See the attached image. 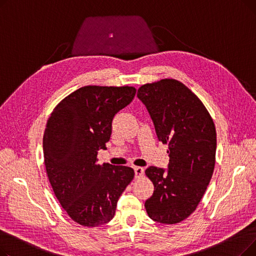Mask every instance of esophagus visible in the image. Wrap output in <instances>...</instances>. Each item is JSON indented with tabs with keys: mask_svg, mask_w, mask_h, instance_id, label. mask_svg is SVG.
I'll list each match as a JSON object with an SVG mask.
<instances>
[{
	"mask_svg": "<svg viewBox=\"0 0 256 256\" xmlns=\"http://www.w3.org/2000/svg\"><path fill=\"white\" fill-rule=\"evenodd\" d=\"M144 174V169L142 167H135V176L136 178H139L141 176H143Z\"/></svg>",
	"mask_w": 256,
	"mask_h": 256,
	"instance_id": "34e87169",
	"label": "esophagus"
}]
</instances>
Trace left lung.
Wrapping results in <instances>:
<instances>
[{"mask_svg": "<svg viewBox=\"0 0 256 256\" xmlns=\"http://www.w3.org/2000/svg\"><path fill=\"white\" fill-rule=\"evenodd\" d=\"M137 96L169 154L167 173L152 166L145 170L154 186L145 208L156 222L176 224L196 210L206 191L216 163V128L204 102L178 80L144 84Z\"/></svg>", "mask_w": 256, "mask_h": 256, "instance_id": "left-lung-1", "label": "left lung"}]
</instances>
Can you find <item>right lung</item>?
<instances>
[{
    "label": "right lung",
    "mask_w": 256,
    "mask_h": 256,
    "mask_svg": "<svg viewBox=\"0 0 256 256\" xmlns=\"http://www.w3.org/2000/svg\"><path fill=\"white\" fill-rule=\"evenodd\" d=\"M135 94L132 86H84L63 98L48 119L46 171L60 204L80 225L96 227L111 221L120 195L135 176L130 167L98 163L115 114Z\"/></svg>",
    "instance_id": "right-lung-1"
}]
</instances>
